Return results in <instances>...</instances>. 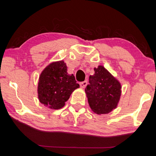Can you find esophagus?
Wrapping results in <instances>:
<instances>
[{
    "label": "esophagus",
    "mask_w": 156,
    "mask_h": 156,
    "mask_svg": "<svg viewBox=\"0 0 156 156\" xmlns=\"http://www.w3.org/2000/svg\"><path fill=\"white\" fill-rule=\"evenodd\" d=\"M79 84H80V87H82V88H84L87 85V81L85 80V81L81 82V83H80Z\"/></svg>",
    "instance_id": "1"
}]
</instances>
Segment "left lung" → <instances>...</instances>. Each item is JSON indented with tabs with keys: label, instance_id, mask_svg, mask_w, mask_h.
<instances>
[{
	"label": "left lung",
	"instance_id": "left-lung-1",
	"mask_svg": "<svg viewBox=\"0 0 156 156\" xmlns=\"http://www.w3.org/2000/svg\"><path fill=\"white\" fill-rule=\"evenodd\" d=\"M94 75L89 76V84L84 90L91 109L98 114H105L117 107L121 85L102 66L94 68Z\"/></svg>",
	"mask_w": 156,
	"mask_h": 156
}]
</instances>
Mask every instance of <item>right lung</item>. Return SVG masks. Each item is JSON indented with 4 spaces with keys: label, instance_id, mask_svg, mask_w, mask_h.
Segmentation results:
<instances>
[{
    "label": "right lung",
    "instance_id": "add662e5",
    "mask_svg": "<svg viewBox=\"0 0 156 156\" xmlns=\"http://www.w3.org/2000/svg\"><path fill=\"white\" fill-rule=\"evenodd\" d=\"M64 61L53 62L41 73L38 87V98L42 104L50 109H59L79 84L74 76L69 75Z\"/></svg>",
    "mask_w": 156,
    "mask_h": 156
}]
</instances>
